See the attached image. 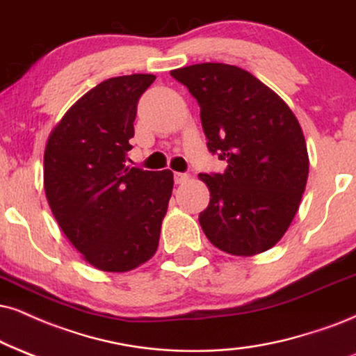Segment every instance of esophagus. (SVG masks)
<instances>
[{
    "mask_svg": "<svg viewBox=\"0 0 356 356\" xmlns=\"http://www.w3.org/2000/svg\"><path fill=\"white\" fill-rule=\"evenodd\" d=\"M188 175L186 173H175V183H177V185H183V183H186L188 181Z\"/></svg>",
    "mask_w": 356,
    "mask_h": 356,
    "instance_id": "esophagus-1",
    "label": "esophagus"
}]
</instances>
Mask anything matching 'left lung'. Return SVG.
Returning <instances> with one entry per match:
<instances>
[{"instance_id":"8db88e82","label":"left lung","mask_w":356,"mask_h":356,"mask_svg":"<svg viewBox=\"0 0 356 356\" xmlns=\"http://www.w3.org/2000/svg\"><path fill=\"white\" fill-rule=\"evenodd\" d=\"M170 74L198 100L209 152L227 161L222 175H198L209 190L200 213L206 238L231 256L274 248L299 211L309 178L299 120L274 90L236 65L203 63Z\"/></svg>"}]
</instances>
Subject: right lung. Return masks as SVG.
<instances>
[{"mask_svg":"<svg viewBox=\"0 0 356 356\" xmlns=\"http://www.w3.org/2000/svg\"><path fill=\"white\" fill-rule=\"evenodd\" d=\"M153 74L100 82L52 129L44 191L57 225L95 269L129 272L155 256L173 191L170 170L131 168L137 102Z\"/></svg>","mask_w":356,"mask_h":356,"instance_id":"1","label":"right lung"}]
</instances>
